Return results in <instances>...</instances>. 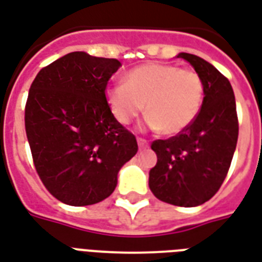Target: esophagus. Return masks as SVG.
<instances>
[{
  "instance_id": "obj_1",
  "label": "esophagus",
  "mask_w": 262,
  "mask_h": 262,
  "mask_svg": "<svg viewBox=\"0 0 262 262\" xmlns=\"http://www.w3.org/2000/svg\"><path fill=\"white\" fill-rule=\"evenodd\" d=\"M137 144L140 148H147L148 147V141L146 139H143V137H137Z\"/></svg>"
}]
</instances>
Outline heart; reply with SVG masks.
Segmentation results:
<instances>
[{
	"mask_svg": "<svg viewBox=\"0 0 262 262\" xmlns=\"http://www.w3.org/2000/svg\"><path fill=\"white\" fill-rule=\"evenodd\" d=\"M112 115L129 125L146 104V123L162 135H178L199 116L204 101V82L194 69L166 63H144L126 73L125 84L106 89Z\"/></svg>",
	"mask_w": 262,
	"mask_h": 262,
	"instance_id": "1",
	"label": "heart"
}]
</instances>
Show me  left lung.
<instances>
[{"mask_svg":"<svg viewBox=\"0 0 262 262\" xmlns=\"http://www.w3.org/2000/svg\"><path fill=\"white\" fill-rule=\"evenodd\" d=\"M204 82V101L187 129L165 140H154L157 164L148 186L161 201L179 207L204 204L228 175L239 136L233 89L229 80L203 58L180 52Z\"/></svg>","mask_w":262,"mask_h":262,"instance_id":"8db88e82","label":"left lung"}]
</instances>
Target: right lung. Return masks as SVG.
<instances>
[{
  "instance_id": "add662e5",
  "label": "right lung",
  "mask_w": 262,
  "mask_h": 262,
  "mask_svg": "<svg viewBox=\"0 0 262 262\" xmlns=\"http://www.w3.org/2000/svg\"><path fill=\"white\" fill-rule=\"evenodd\" d=\"M119 67L114 58L69 52L42 68L30 86L25 127L33 164L65 204L92 205L111 195L121 166L139 150L106 101V84Z\"/></svg>"
}]
</instances>
